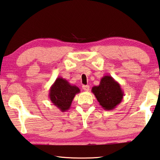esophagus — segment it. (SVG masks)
<instances>
[{"mask_svg": "<svg viewBox=\"0 0 160 160\" xmlns=\"http://www.w3.org/2000/svg\"><path fill=\"white\" fill-rule=\"evenodd\" d=\"M82 89L85 90V91H89V85H82Z\"/></svg>", "mask_w": 160, "mask_h": 160, "instance_id": "1", "label": "esophagus"}]
</instances>
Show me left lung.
I'll return each instance as SVG.
<instances>
[{
	"label": "left lung",
	"mask_w": 160,
	"mask_h": 160,
	"mask_svg": "<svg viewBox=\"0 0 160 160\" xmlns=\"http://www.w3.org/2000/svg\"><path fill=\"white\" fill-rule=\"evenodd\" d=\"M92 92L100 106L106 110H111L121 103L124 92L117 81L110 75H105L98 86H94Z\"/></svg>",
	"instance_id": "8db88e82"
}]
</instances>
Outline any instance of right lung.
<instances>
[{"label": "right lung", "instance_id": "1", "mask_svg": "<svg viewBox=\"0 0 160 160\" xmlns=\"http://www.w3.org/2000/svg\"><path fill=\"white\" fill-rule=\"evenodd\" d=\"M80 92L77 86L72 85L64 78L59 77L50 87L49 98L54 106L64 112L70 108L75 96Z\"/></svg>", "mask_w": 160, "mask_h": 160}]
</instances>
